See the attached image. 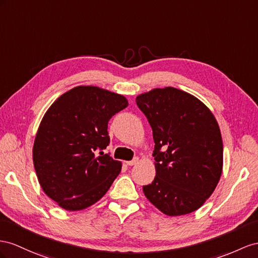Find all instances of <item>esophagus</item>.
Here are the masks:
<instances>
[{"label": "esophagus", "mask_w": 258, "mask_h": 258, "mask_svg": "<svg viewBox=\"0 0 258 258\" xmlns=\"http://www.w3.org/2000/svg\"><path fill=\"white\" fill-rule=\"evenodd\" d=\"M138 160H140V159H138V157H135L133 160L126 161V164H127V166H134V164H136L138 162Z\"/></svg>", "instance_id": "esophagus-1"}]
</instances>
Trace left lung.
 I'll use <instances>...</instances> for the list:
<instances>
[{"instance_id":"obj_1","label":"left lung","mask_w":258,"mask_h":258,"mask_svg":"<svg viewBox=\"0 0 258 258\" xmlns=\"http://www.w3.org/2000/svg\"><path fill=\"white\" fill-rule=\"evenodd\" d=\"M136 103L153 128L156 176L143 186L147 200L170 217L201 208L214 193L223 166V145L213 112L174 87L138 95Z\"/></svg>"}]
</instances>
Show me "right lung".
Here are the masks:
<instances>
[{"label": "right lung", "instance_id": "1", "mask_svg": "<svg viewBox=\"0 0 258 258\" xmlns=\"http://www.w3.org/2000/svg\"><path fill=\"white\" fill-rule=\"evenodd\" d=\"M128 105L122 95L77 86L50 105L39 125L32 160L43 192L61 208L78 211L104 196L122 162L98 150L110 143L108 122Z\"/></svg>", "mask_w": 258, "mask_h": 258}]
</instances>
